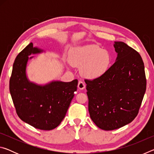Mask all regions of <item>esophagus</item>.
<instances>
[{
    "label": "esophagus",
    "mask_w": 154,
    "mask_h": 154,
    "mask_svg": "<svg viewBox=\"0 0 154 154\" xmlns=\"http://www.w3.org/2000/svg\"><path fill=\"white\" fill-rule=\"evenodd\" d=\"M77 87H78V89H79V90H83L85 88V85L84 84V83L82 82H81V81H79V83H78Z\"/></svg>",
    "instance_id": "34e87169"
}]
</instances>
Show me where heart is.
Returning <instances> with one entry per match:
<instances>
[{"label":"heart","instance_id":"b5f03b06","mask_svg":"<svg viewBox=\"0 0 154 154\" xmlns=\"http://www.w3.org/2000/svg\"><path fill=\"white\" fill-rule=\"evenodd\" d=\"M70 62L80 68V74L88 80H95L108 72L112 62V56L106 49L98 45H89L72 49Z\"/></svg>","mask_w":154,"mask_h":154}]
</instances>
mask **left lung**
Instances as JSON below:
<instances>
[{"label":"left lung","instance_id":"obj_1","mask_svg":"<svg viewBox=\"0 0 154 154\" xmlns=\"http://www.w3.org/2000/svg\"><path fill=\"white\" fill-rule=\"evenodd\" d=\"M117 57L108 72L98 79L85 80L88 111L104 130L119 128L134 120L146 91L141 56L126 43L115 41Z\"/></svg>","mask_w":154,"mask_h":154}]
</instances>
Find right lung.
Listing matches in <instances>:
<instances>
[{
    "mask_svg": "<svg viewBox=\"0 0 154 154\" xmlns=\"http://www.w3.org/2000/svg\"><path fill=\"white\" fill-rule=\"evenodd\" d=\"M45 52L30 43L20 52L13 65L9 91L19 118L35 128L51 130L58 126L69 109L78 81L53 80L45 84L31 82L27 75L31 55Z\"/></svg>",
    "mask_w": 154,
    "mask_h": 154,
    "instance_id": "add662e5",
    "label": "right lung"
}]
</instances>
